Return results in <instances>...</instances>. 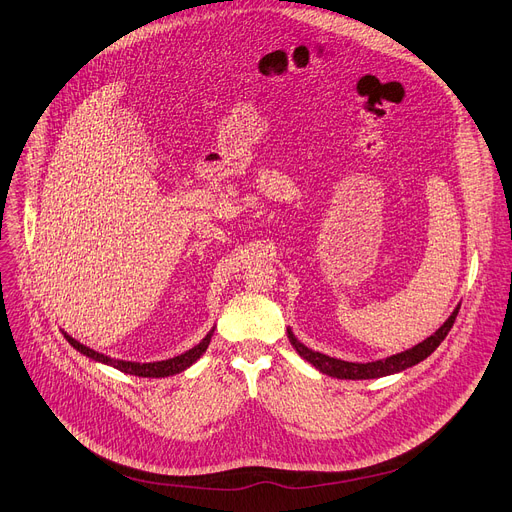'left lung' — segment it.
<instances>
[{
    "label": "left lung",
    "mask_w": 512,
    "mask_h": 512,
    "mask_svg": "<svg viewBox=\"0 0 512 512\" xmlns=\"http://www.w3.org/2000/svg\"><path fill=\"white\" fill-rule=\"evenodd\" d=\"M459 306L451 312V316L441 324L439 331H435L431 337H427L423 343L414 345L412 349H406L402 353H396L392 357H386V359H378V361H369V363H353V361H343V359H335V357H329L324 353H318V351H312L308 349L306 345H302L292 329H288V339L292 343V347L298 351V355L302 359H306L308 363H312L318 371H322V374L327 376H333V378H339V380H374V378H384V376H392V374H398V371H404L406 367H412L416 363H421L423 359H427L439 345L441 341L447 337V333L451 331L453 322H455V316L459 312Z\"/></svg>",
    "instance_id": "obj_1"
}]
</instances>
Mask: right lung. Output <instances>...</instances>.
Returning <instances> with one entry per match:
<instances>
[{
	"label": "right lung",
	"mask_w": 512,
	"mask_h": 512,
	"mask_svg": "<svg viewBox=\"0 0 512 512\" xmlns=\"http://www.w3.org/2000/svg\"><path fill=\"white\" fill-rule=\"evenodd\" d=\"M63 335H65V339H67L79 353H83L85 357L94 359V361H100V363H106V365H112V367L124 371V374L138 376V378H167V376L179 374V371H183V369H188L192 363H196V361L202 357V353H204V351L208 349V345H210V339H212V335H214V329H212L196 347H192L190 351H185V353H181V355H177V357H171V359H165V361H153V363H136V361L112 359V357H108V355H104V353H98V351H94V349L85 347L83 343L75 341V339L69 337L67 333H63Z\"/></svg>",
	"instance_id": "right-lung-1"
}]
</instances>
